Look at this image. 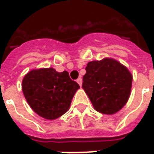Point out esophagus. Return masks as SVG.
<instances>
[{
  "mask_svg": "<svg viewBox=\"0 0 154 154\" xmlns=\"http://www.w3.org/2000/svg\"><path fill=\"white\" fill-rule=\"evenodd\" d=\"M77 82L79 84V86H80V87H82V79L81 77H79V78L77 80Z\"/></svg>",
  "mask_w": 154,
  "mask_h": 154,
  "instance_id": "1",
  "label": "esophagus"
}]
</instances>
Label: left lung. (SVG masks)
I'll use <instances>...</instances> for the list:
<instances>
[{"instance_id":"obj_1","label":"left lung","mask_w":154,"mask_h":154,"mask_svg":"<svg viewBox=\"0 0 154 154\" xmlns=\"http://www.w3.org/2000/svg\"><path fill=\"white\" fill-rule=\"evenodd\" d=\"M83 76L82 88L94 109L106 115L121 110L129 100L132 75L128 68L113 58L89 62Z\"/></svg>"}]
</instances>
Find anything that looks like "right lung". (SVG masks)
<instances>
[{"instance_id": "1", "label": "right lung", "mask_w": 154, "mask_h": 154, "mask_svg": "<svg viewBox=\"0 0 154 154\" xmlns=\"http://www.w3.org/2000/svg\"><path fill=\"white\" fill-rule=\"evenodd\" d=\"M79 88L67 71L57 72L53 67L33 69L22 81V91L29 106L38 116L50 120L69 110Z\"/></svg>"}]
</instances>
